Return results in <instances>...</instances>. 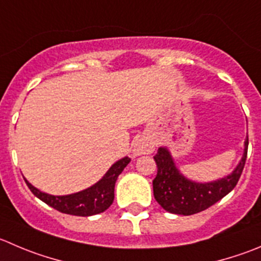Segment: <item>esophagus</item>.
Wrapping results in <instances>:
<instances>
[{"instance_id": "obj_1", "label": "esophagus", "mask_w": 261, "mask_h": 261, "mask_svg": "<svg viewBox=\"0 0 261 261\" xmlns=\"http://www.w3.org/2000/svg\"><path fill=\"white\" fill-rule=\"evenodd\" d=\"M153 150H155V145H153L152 140H150L148 137H140L133 146V155H148V153H152Z\"/></svg>"}]
</instances>
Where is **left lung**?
<instances>
[{
  "instance_id": "left-lung-1",
  "label": "left lung",
  "mask_w": 261,
  "mask_h": 261,
  "mask_svg": "<svg viewBox=\"0 0 261 261\" xmlns=\"http://www.w3.org/2000/svg\"><path fill=\"white\" fill-rule=\"evenodd\" d=\"M249 137L245 141L244 156L229 175L207 183H198L186 178L175 166L166 147H160L153 156L158 174L152 180L153 196L163 209L172 214L192 215L206 210L222 200L237 185L247 158Z\"/></svg>"
}]
</instances>
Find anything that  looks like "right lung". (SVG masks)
Wrapping results in <instances>:
<instances>
[{
    "mask_svg": "<svg viewBox=\"0 0 261 261\" xmlns=\"http://www.w3.org/2000/svg\"><path fill=\"white\" fill-rule=\"evenodd\" d=\"M130 159L128 156L120 159L115 164L111 165L110 169L106 172L102 179L98 180L93 186L81 192L71 193L65 196H54L48 193L41 192L38 188L32 186L28 180L24 178L27 186L32 191L36 197L47 203L48 206L59 210L64 214L76 215V217H91V215L100 214L110 207L114 201V188L119 174L124 170L129 164Z\"/></svg>",
    "mask_w": 261,
    "mask_h": 261,
    "instance_id": "add662e5",
    "label": "right lung"
}]
</instances>
